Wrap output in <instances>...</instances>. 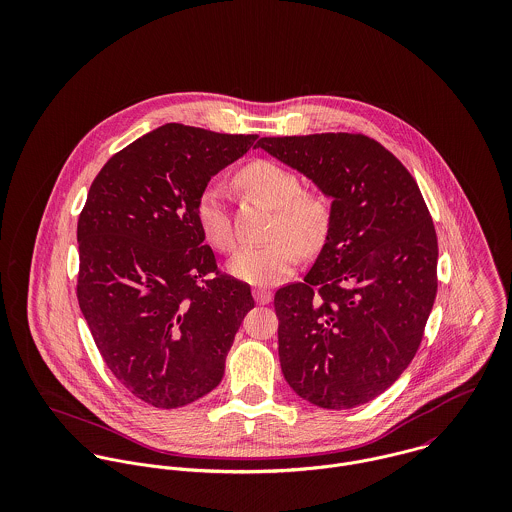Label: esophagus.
<instances>
[{"mask_svg":"<svg viewBox=\"0 0 512 512\" xmlns=\"http://www.w3.org/2000/svg\"><path fill=\"white\" fill-rule=\"evenodd\" d=\"M252 295L256 299V303L264 305V303H270L272 301V292L270 290H264V288H254Z\"/></svg>","mask_w":512,"mask_h":512,"instance_id":"1","label":"esophagus"}]
</instances>
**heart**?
<instances>
[{
    "label": "heart",
    "instance_id": "1",
    "mask_svg": "<svg viewBox=\"0 0 512 512\" xmlns=\"http://www.w3.org/2000/svg\"><path fill=\"white\" fill-rule=\"evenodd\" d=\"M238 183L276 209L268 244L244 246L230 260V274L238 280L270 288L284 282L301 260V252H315L331 228V201L317 189H303L301 177L282 163L258 159L238 173ZM197 220L205 238L220 250L236 248V232L226 205V189L211 183L197 201Z\"/></svg>",
    "mask_w": 512,
    "mask_h": 512
}]
</instances>
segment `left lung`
I'll return each mask as SVG.
<instances>
[{"mask_svg": "<svg viewBox=\"0 0 512 512\" xmlns=\"http://www.w3.org/2000/svg\"><path fill=\"white\" fill-rule=\"evenodd\" d=\"M333 199L303 282L274 295L282 372L303 400L361 406L412 363L438 292V236L410 171L363 134L262 138Z\"/></svg>", "mask_w": 512, "mask_h": 512, "instance_id": "1", "label": "left lung"}]
</instances>
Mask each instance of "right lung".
<instances>
[{
  "mask_svg": "<svg viewBox=\"0 0 512 512\" xmlns=\"http://www.w3.org/2000/svg\"><path fill=\"white\" fill-rule=\"evenodd\" d=\"M256 138L165 124L106 161L78 217L80 311L112 374L155 408L219 386L254 307L248 284L220 274L197 201Z\"/></svg>",
  "mask_w": 512,
  "mask_h": 512,
  "instance_id": "obj_1",
  "label": "right lung"
}]
</instances>
